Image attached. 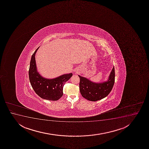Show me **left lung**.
<instances>
[{
  "label": "left lung",
  "instance_id": "8db88e82",
  "mask_svg": "<svg viewBox=\"0 0 149 149\" xmlns=\"http://www.w3.org/2000/svg\"><path fill=\"white\" fill-rule=\"evenodd\" d=\"M78 76L81 94L87 100L97 101L107 97L112 90L115 82V68L113 67L108 80L102 83L93 82L85 77Z\"/></svg>",
  "mask_w": 149,
  "mask_h": 149
}]
</instances>
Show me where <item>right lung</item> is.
<instances>
[{
  "label": "right lung",
  "mask_w": 149,
  "mask_h": 149,
  "mask_svg": "<svg viewBox=\"0 0 149 149\" xmlns=\"http://www.w3.org/2000/svg\"><path fill=\"white\" fill-rule=\"evenodd\" d=\"M39 47L33 55L30 61L29 78L32 87L39 96L51 101L59 100L63 95V88L65 83L72 76V73L65 74L53 79L42 77L37 71L35 54Z\"/></svg>",
  "instance_id": "obj_1"
}]
</instances>
